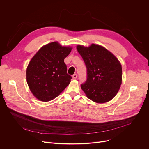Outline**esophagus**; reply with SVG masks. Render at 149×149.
<instances>
[{"label":"esophagus","instance_id":"1","mask_svg":"<svg viewBox=\"0 0 149 149\" xmlns=\"http://www.w3.org/2000/svg\"><path fill=\"white\" fill-rule=\"evenodd\" d=\"M77 74H74L73 75H72V78H74V79H76L77 78Z\"/></svg>","mask_w":149,"mask_h":149}]
</instances>
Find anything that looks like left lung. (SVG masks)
I'll return each instance as SVG.
<instances>
[{
    "instance_id": "8db88e82",
    "label": "left lung",
    "mask_w": 149,
    "mask_h": 149,
    "mask_svg": "<svg viewBox=\"0 0 149 149\" xmlns=\"http://www.w3.org/2000/svg\"><path fill=\"white\" fill-rule=\"evenodd\" d=\"M77 49L87 68V78L81 89L91 100L104 103L112 100L122 82V68L118 59L104 47L91 44Z\"/></svg>"
}]
</instances>
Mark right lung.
I'll list each match as a JSON object with an SVG mask.
<instances>
[{
	"mask_svg": "<svg viewBox=\"0 0 149 149\" xmlns=\"http://www.w3.org/2000/svg\"><path fill=\"white\" fill-rule=\"evenodd\" d=\"M72 50L53 42L42 47L33 56L26 69V81L33 95L42 101L58 97L71 82L64 59Z\"/></svg>",
	"mask_w": 149,
	"mask_h": 149,
	"instance_id": "obj_1",
	"label": "right lung"
}]
</instances>
